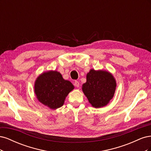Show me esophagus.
I'll list each match as a JSON object with an SVG mask.
<instances>
[{
    "label": "esophagus",
    "mask_w": 151,
    "mask_h": 151,
    "mask_svg": "<svg viewBox=\"0 0 151 151\" xmlns=\"http://www.w3.org/2000/svg\"><path fill=\"white\" fill-rule=\"evenodd\" d=\"M74 85H75V86L77 87V88H79V83L78 81H76L74 82Z\"/></svg>",
    "instance_id": "esophagus-1"
}]
</instances>
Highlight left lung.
<instances>
[{
	"label": "left lung",
	"instance_id": "left-lung-1",
	"mask_svg": "<svg viewBox=\"0 0 151 151\" xmlns=\"http://www.w3.org/2000/svg\"><path fill=\"white\" fill-rule=\"evenodd\" d=\"M116 82L111 72L105 70L91 69L82 90L89 103L95 108L106 106L113 98Z\"/></svg>",
	"mask_w": 151,
	"mask_h": 151
}]
</instances>
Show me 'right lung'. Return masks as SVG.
<instances>
[{
	"label": "right lung",
	"instance_id": "right-lung-1",
	"mask_svg": "<svg viewBox=\"0 0 151 151\" xmlns=\"http://www.w3.org/2000/svg\"><path fill=\"white\" fill-rule=\"evenodd\" d=\"M74 86L69 81L65 80L57 70L42 73L36 79L34 92L41 103L52 109L60 108Z\"/></svg>",
	"mask_w": 151,
	"mask_h": 151
}]
</instances>
